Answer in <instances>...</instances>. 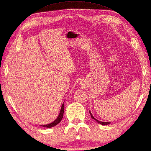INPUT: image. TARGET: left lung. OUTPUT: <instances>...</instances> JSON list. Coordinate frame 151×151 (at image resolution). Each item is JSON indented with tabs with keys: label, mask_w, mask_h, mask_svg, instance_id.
Segmentation results:
<instances>
[{
	"label": "left lung",
	"mask_w": 151,
	"mask_h": 151,
	"mask_svg": "<svg viewBox=\"0 0 151 151\" xmlns=\"http://www.w3.org/2000/svg\"><path fill=\"white\" fill-rule=\"evenodd\" d=\"M89 113H90V115H91V118L93 119H94L95 121H96V122H97V123L101 124V125H109V124H110V123H111V122H103V121L97 120V119H96L93 117V115H92V114H91V113L90 111H89Z\"/></svg>",
	"instance_id": "left-lung-1"
}]
</instances>
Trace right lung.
<instances>
[{"mask_svg":"<svg viewBox=\"0 0 151 151\" xmlns=\"http://www.w3.org/2000/svg\"><path fill=\"white\" fill-rule=\"evenodd\" d=\"M63 112H64V104H63L62 105V107H61L59 115H58V117L55 119L53 121L52 123L47 124V125H40V126L44 127H46V128H51V127H54L56 125H58V124L59 123L62 119Z\"/></svg>","mask_w":151,"mask_h":151,"instance_id":"obj_1","label":"right lung"}]
</instances>
